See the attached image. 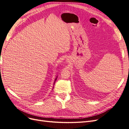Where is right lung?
<instances>
[{
  "label": "right lung",
  "instance_id": "1",
  "mask_svg": "<svg viewBox=\"0 0 129 129\" xmlns=\"http://www.w3.org/2000/svg\"><path fill=\"white\" fill-rule=\"evenodd\" d=\"M57 77H56V79H55V81H56V79H57ZM54 83H55V82H54Z\"/></svg>",
  "mask_w": 129,
  "mask_h": 129
}]
</instances>
